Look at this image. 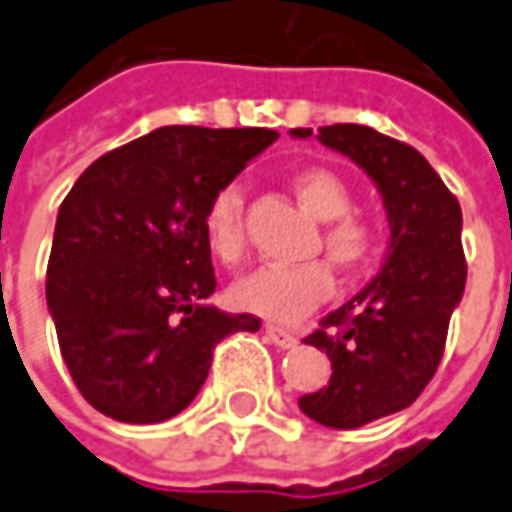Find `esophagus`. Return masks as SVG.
<instances>
[{
	"label": "esophagus",
	"mask_w": 512,
	"mask_h": 512,
	"mask_svg": "<svg viewBox=\"0 0 512 512\" xmlns=\"http://www.w3.org/2000/svg\"><path fill=\"white\" fill-rule=\"evenodd\" d=\"M264 335H267V341L273 346H279V349H293L298 344V338L293 332H287V329L273 327V324H267L264 327Z\"/></svg>",
	"instance_id": "obj_1"
}]
</instances>
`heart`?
I'll use <instances>...</instances> for the list:
<instances>
[{
    "mask_svg": "<svg viewBox=\"0 0 512 512\" xmlns=\"http://www.w3.org/2000/svg\"><path fill=\"white\" fill-rule=\"evenodd\" d=\"M293 191L315 219L329 222L324 248L329 259L358 270L375 250V231L352 211V191L341 174L329 168L310 166L293 174ZM245 194L236 183L222 185L205 205L202 236L205 245L222 264H236L245 256ZM332 293V273L321 262L267 264L253 270L231 287L233 304L276 324H293L315 310Z\"/></svg>",
    "mask_w": 512,
    "mask_h": 512,
    "instance_id": "b5f03b06",
    "label": "heart"
}]
</instances>
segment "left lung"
Returning <instances> with one entry per match:
<instances>
[{"label":"left lung","instance_id":"8db88e82","mask_svg":"<svg viewBox=\"0 0 512 512\" xmlns=\"http://www.w3.org/2000/svg\"><path fill=\"white\" fill-rule=\"evenodd\" d=\"M290 135L310 137L312 129ZM315 137L369 174L392 231L380 273L304 338L327 352L332 377L298 397V408L327 428H360L411 406L440 366L468 276L462 211L406 143L358 123L321 126Z\"/></svg>","mask_w":512,"mask_h":512}]
</instances>
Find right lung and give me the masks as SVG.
Segmentation results:
<instances>
[{
    "instance_id": "right-lung-1",
    "label": "right lung",
    "mask_w": 512,
    "mask_h": 512,
    "mask_svg": "<svg viewBox=\"0 0 512 512\" xmlns=\"http://www.w3.org/2000/svg\"><path fill=\"white\" fill-rule=\"evenodd\" d=\"M273 129L160 126L106 152L58 208L47 310L61 358L89 406L118 423L180 414L202 389L214 346L256 332V315L214 296L205 205L262 154Z\"/></svg>"
}]
</instances>
